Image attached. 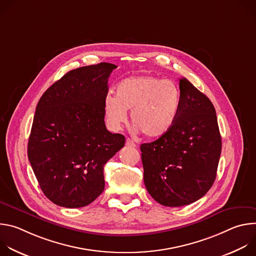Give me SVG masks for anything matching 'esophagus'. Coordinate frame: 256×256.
<instances>
[{"mask_svg":"<svg viewBox=\"0 0 256 256\" xmlns=\"http://www.w3.org/2000/svg\"><path fill=\"white\" fill-rule=\"evenodd\" d=\"M126 146H128V147H136V144L132 140H130V138H126Z\"/></svg>","mask_w":256,"mask_h":256,"instance_id":"obj_1","label":"esophagus"}]
</instances>
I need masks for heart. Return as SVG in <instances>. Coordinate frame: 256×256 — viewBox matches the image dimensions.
<instances>
[{"instance_id":"heart-1","label":"heart","mask_w":256,"mask_h":256,"mask_svg":"<svg viewBox=\"0 0 256 256\" xmlns=\"http://www.w3.org/2000/svg\"><path fill=\"white\" fill-rule=\"evenodd\" d=\"M181 93L171 80L142 75L128 77L116 87V96L104 99L105 120L112 130L126 122L130 110L132 122L148 138L166 134L176 122L180 112Z\"/></svg>"}]
</instances>
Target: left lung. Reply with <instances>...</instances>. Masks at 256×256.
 <instances>
[{
  "mask_svg": "<svg viewBox=\"0 0 256 256\" xmlns=\"http://www.w3.org/2000/svg\"><path fill=\"white\" fill-rule=\"evenodd\" d=\"M180 112L172 128L140 144L144 182L151 196L166 206L190 204L212 188L222 140L210 100L188 79H179Z\"/></svg>",
  "mask_w": 256,
  "mask_h": 256,
  "instance_id": "8db88e82",
  "label": "left lung"
}]
</instances>
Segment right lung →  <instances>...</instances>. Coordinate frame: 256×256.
Returning a JSON list of instances; mask_svg holds the SVG:
<instances>
[{"mask_svg":"<svg viewBox=\"0 0 256 256\" xmlns=\"http://www.w3.org/2000/svg\"><path fill=\"white\" fill-rule=\"evenodd\" d=\"M118 66L100 62L72 70L42 96L28 140V159L44 196L54 204L82 208L104 190L103 167L124 146L108 132L104 99Z\"/></svg>","mask_w":256,"mask_h":256,"instance_id":"1","label":"right lung"}]
</instances>
